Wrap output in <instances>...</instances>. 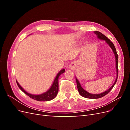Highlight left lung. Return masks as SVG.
Instances as JSON below:
<instances>
[{
  "instance_id": "obj_1",
  "label": "left lung",
  "mask_w": 130,
  "mask_h": 130,
  "mask_svg": "<svg viewBox=\"0 0 130 130\" xmlns=\"http://www.w3.org/2000/svg\"><path fill=\"white\" fill-rule=\"evenodd\" d=\"M94 34L96 35L97 37H98V38L100 39L101 40H104L106 41V42L107 43V44L109 45V46L111 47V49H112L113 52L115 54V57H116V69H117V77H116V80L115 82V83L113 84V85L111 86V87H110L108 89H107L106 91L100 93V94H90L89 93H88V92L86 91V90L82 88V87H81V86L80 84L79 81L77 79L76 77V84H77V89H78V91L79 92L80 95L83 96L84 98H88V99H98V98H100L104 96L105 95H106V94H107L109 92L110 90H111V89L113 88L114 86L115 85L116 83L117 82V78H118V54L117 53V51H116V49L115 48V45H114L113 43L110 41V40L105 36L104 35H103L102 33H101L99 31H94Z\"/></svg>"
}]
</instances>
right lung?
<instances>
[{
	"label": "right lung",
	"mask_w": 130,
	"mask_h": 130,
	"mask_svg": "<svg viewBox=\"0 0 130 130\" xmlns=\"http://www.w3.org/2000/svg\"><path fill=\"white\" fill-rule=\"evenodd\" d=\"M64 72V69H63L61 70H60L59 73L57 74V75L55 78L53 84L52 86H51L50 88L48 90V91H46V92L43 94H40V95H33V94L28 93L21 87L17 81L16 82L18 87L21 89V90H22V92L26 94V95L27 96H29L30 98L39 101H48L51 100H53L56 96L58 91V77L61 74H63Z\"/></svg>",
	"instance_id": "1"
}]
</instances>
